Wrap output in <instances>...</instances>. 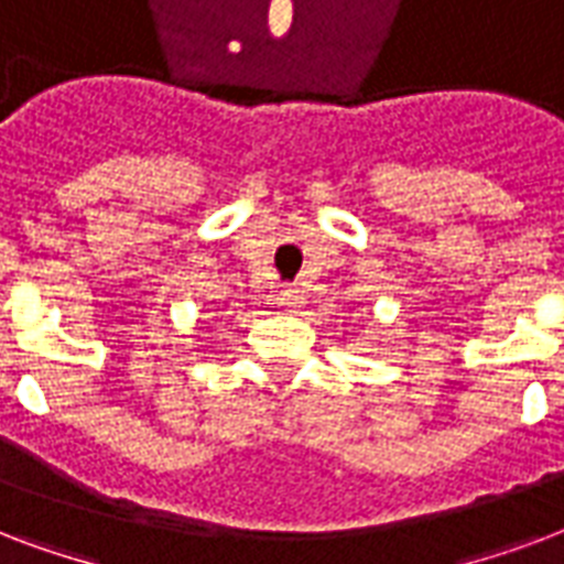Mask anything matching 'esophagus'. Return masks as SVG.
Returning a JSON list of instances; mask_svg holds the SVG:
<instances>
[{"mask_svg": "<svg viewBox=\"0 0 564 564\" xmlns=\"http://www.w3.org/2000/svg\"><path fill=\"white\" fill-rule=\"evenodd\" d=\"M279 296H282V305H288V308H303L305 303V296L300 288H285Z\"/></svg>", "mask_w": 564, "mask_h": 564, "instance_id": "esophagus-1", "label": "esophagus"}]
</instances>
